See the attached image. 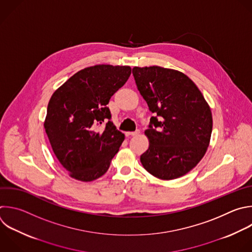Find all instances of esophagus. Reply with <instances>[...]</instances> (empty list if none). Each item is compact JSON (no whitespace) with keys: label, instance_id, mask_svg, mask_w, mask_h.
Returning a JSON list of instances; mask_svg holds the SVG:
<instances>
[{"label":"esophagus","instance_id":"1","mask_svg":"<svg viewBox=\"0 0 252 252\" xmlns=\"http://www.w3.org/2000/svg\"><path fill=\"white\" fill-rule=\"evenodd\" d=\"M138 134H139V130H136V131H133V132H126V136H135V135H138Z\"/></svg>","mask_w":252,"mask_h":252}]
</instances>
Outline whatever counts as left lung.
Segmentation results:
<instances>
[{"instance_id": "8db88e82", "label": "left lung", "mask_w": 252, "mask_h": 252, "mask_svg": "<svg viewBox=\"0 0 252 252\" xmlns=\"http://www.w3.org/2000/svg\"><path fill=\"white\" fill-rule=\"evenodd\" d=\"M140 95L155 117L145 134L148 149L140 156L144 169L162 180L179 178L204 157L213 118L195 83L182 72L159 66L134 67Z\"/></svg>"}]
</instances>
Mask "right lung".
Instances as JSON below:
<instances>
[{"mask_svg":"<svg viewBox=\"0 0 252 252\" xmlns=\"http://www.w3.org/2000/svg\"><path fill=\"white\" fill-rule=\"evenodd\" d=\"M130 73L129 66L87 67L51 96L44 128L54 154L71 177L89 182L108 171L125 135L111 121L107 105ZM101 124L105 127L99 130Z\"/></svg>","mask_w":252,"mask_h":252,"instance_id":"obj_1","label":"right lung"}]
</instances>
